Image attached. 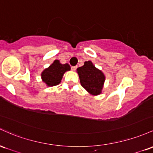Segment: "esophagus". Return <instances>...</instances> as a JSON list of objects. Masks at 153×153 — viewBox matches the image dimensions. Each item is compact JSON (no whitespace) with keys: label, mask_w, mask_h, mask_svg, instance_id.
Segmentation results:
<instances>
[{"label":"esophagus","mask_w":153,"mask_h":153,"mask_svg":"<svg viewBox=\"0 0 153 153\" xmlns=\"http://www.w3.org/2000/svg\"><path fill=\"white\" fill-rule=\"evenodd\" d=\"M77 66H71V70L72 71H76Z\"/></svg>","instance_id":"obj_1"}]
</instances>
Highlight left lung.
Listing matches in <instances>:
<instances>
[{
	"mask_svg": "<svg viewBox=\"0 0 153 153\" xmlns=\"http://www.w3.org/2000/svg\"><path fill=\"white\" fill-rule=\"evenodd\" d=\"M81 85L92 95L101 94L105 76L100 70L93 65L92 61H85L84 66L76 69Z\"/></svg>",
	"mask_w": 153,
	"mask_h": 153,
	"instance_id": "1",
	"label": "left lung"
}]
</instances>
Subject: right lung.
<instances>
[{"label":"right lung","instance_id":"1","mask_svg":"<svg viewBox=\"0 0 153 153\" xmlns=\"http://www.w3.org/2000/svg\"><path fill=\"white\" fill-rule=\"evenodd\" d=\"M71 69L68 63L62 64L58 60H55L54 62L45 68L41 74V78L42 82L48 87L58 85L62 79L63 74L66 71Z\"/></svg>","mask_w":153,"mask_h":153}]
</instances>
